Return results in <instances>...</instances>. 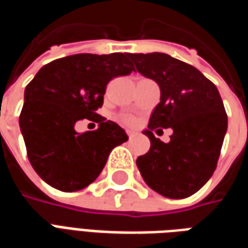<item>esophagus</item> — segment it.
<instances>
[{"label": "esophagus", "mask_w": 248, "mask_h": 248, "mask_svg": "<svg viewBox=\"0 0 248 248\" xmlns=\"http://www.w3.org/2000/svg\"><path fill=\"white\" fill-rule=\"evenodd\" d=\"M126 133L129 135V138H133V137H134V131H131V130H127Z\"/></svg>", "instance_id": "esophagus-1"}]
</instances>
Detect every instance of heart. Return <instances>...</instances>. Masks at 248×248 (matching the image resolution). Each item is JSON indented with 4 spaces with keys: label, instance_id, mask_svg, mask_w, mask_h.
<instances>
[{
    "label": "heart",
    "instance_id": "1",
    "mask_svg": "<svg viewBox=\"0 0 248 248\" xmlns=\"http://www.w3.org/2000/svg\"><path fill=\"white\" fill-rule=\"evenodd\" d=\"M122 121H124V124H133L135 122L133 117H124V118H122Z\"/></svg>",
    "mask_w": 248,
    "mask_h": 248
}]
</instances>
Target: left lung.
<instances>
[{"label":"left lung","mask_w":248,"mask_h":248,"mask_svg":"<svg viewBox=\"0 0 248 248\" xmlns=\"http://www.w3.org/2000/svg\"><path fill=\"white\" fill-rule=\"evenodd\" d=\"M129 58L138 73L161 89V102L143 131L150 150L137 159L140 175L163 197H190L215 171L227 131V114L218 89L194 66L165 53L130 54ZM156 127H172L169 144L154 137Z\"/></svg>","instance_id":"obj_1"}]
</instances>
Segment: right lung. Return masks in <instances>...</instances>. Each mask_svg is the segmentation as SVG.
Segmentation results:
<instances>
[{
  "label": "right lung",
  "mask_w": 248,
  "mask_h": 248,
  "mask_svg": "<svg viewBox=\"0 0 248 248\" xmlns=\"http://www.w3.org/2000/svg\"><path fill=\"white\" fill-rule=\"evenodd\" d=\"M127 53L74 54L42 66L25 89L19 127L35 172L61 191L94 182L115 146L129 140L124 130L98 115L108 81L134 71ZM86 118L98 129L79 135Z\"/></svg>",
  "instance_id": "obj_1"
}]
</instances>
